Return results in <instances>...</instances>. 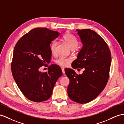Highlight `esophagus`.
I'll return each instance as SVG.
<instances>
[{"label": "esophagus", "instance_id": "esophagus-1", "mask_svg": "<svg viewBox=\"0 0 124 124\" xmlns=\"http://www.w3.org/2000/svg\"><path fill=\"white\" fill-rule=\"evenodd\" d=\"M61 70H62V73L63 74L65 73V71H64V67H62L61 68Z\"/></svg>", "mask_w": 124, "mask_h": 124}]
</instances>
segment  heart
I'll list each match as a JSON object with an SVG mask.
<instances>
[{
    "label": "heart",
    "instance_id": "heart-1",
    "mask_svg": "<svg viewBox=\"0 0 124 124\" xmlns=\"http://www.w3.org/2000/svg\"><path fill=\"white\" fill-rule=\"evenodd\" d=\"M63 39L72 50H74L77 48L78 46V42L77 38L70 33H66L64 34L63 37ZM57 44H58V43L56 41H52L51 43L50 44V50L52 55L56 54ZM71 61L72 60L70 58L61 56L55 60V63L60 66H65L68 65Z\"/></svg>",
    "mask_w": 124,
    "mask_h": 124
}]
</instances>
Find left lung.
<instances>
[{
	"label": "left lung",
	"instance_id": "left-lung-1",
	"mask_svg": "<svg viewBox=\"0 0 124 124\" xmlns=\"http://www.w3.org/2000/svg\"><path fill=\"white\" fill-rule=\"evenodd\" d=\"M83 44L77 59L72 64L74 69H84L82 74L74 70L65 69L70 80L68 94L73 101L87 103L96 98L105 87L108 80L111 53L105 41L91 29H77Z\"/></svg>",
	"mask_w": 124,
	"mask_h": 124
}]
</instances>
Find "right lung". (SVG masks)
<instances>
[{
    "label": "right lung",
    "instance_id": "right-lung-1",
    "mask_svg": "<svg viewBox=\"0 0 124 124\" xmlns=\"http://www.w3.org/2000/svg\"><path fill=\"white\" fill-rule=\"evenodd\" d=\"M60 34L46 28H36L16 44L11 64L12 74L21 92L31 101L48 100L62 75L61 68L56 64L49 66L47 72L39 71L40 68L50 62V44Z\"/></svg>",
    "mask_w": 124,
    "mask_h": 124
}]
</instances>
